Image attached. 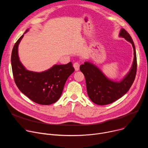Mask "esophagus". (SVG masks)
<instances>
[{"label":"esophagus","instance_id":"obj_1","mask_svg":"<svg viewBox=\"0 0 148 148\" xmlns=\"http://www.w3.org/2000/svg\"><path fill=\"white\" fill-rule=\"evenodd\" d=\"M79 66H80V64H79V63L78 62H75L74 63L73 67H74L75 71H78V70H79Z\"/></svg>","mask_w":148,"mask_h":148}]
</instances>
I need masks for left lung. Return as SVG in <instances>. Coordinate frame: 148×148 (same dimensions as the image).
Instances as JSON below:
<instances>
[{
    "instance_id": "8db88e82",
    "label": "left lung",
    "mask_w": 148,
    "mask_h": 148,
    "mask_svg": "<svg viewBox=\"0 0 148 148\" xmlns=\"http://www.w3.org/2000/svg\"><path fill=\"white\" fill-rule=\"evenodd\" d=\"M119 36L130 42L134 51L132 67L123 80L116 82L108 79L97 67L88 62H84L79 67L81 71L85 76L88 97L97 105L109 104L119 99L129 91L136 77L137 60L134 41L130 34L124 29H121Z\"/></svg>"
}]
</instances>
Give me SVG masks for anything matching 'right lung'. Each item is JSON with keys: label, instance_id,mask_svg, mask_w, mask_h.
<instances>
[{"label": "right lung", "instance_id": "1", "mask_svg": "<svg viewBox=\"0 0 148 148\" xmlns=\"http://www.w3.org/2000/svg\"><path fill=\"white\" fill-rule=\"evenodd\" d=\"M28 29L26 31L27 32ZM25 32V33H26ZM24 34L14 44L11 63L14 82L19 90L33 102L50 105L60 98L65 83L74 71L71 62L64 65H55L42 73L29 71L21 64L17 54L18 45Z\"/></svg>", "mask_w": 148, "mask_h": 148}]
</instances>
